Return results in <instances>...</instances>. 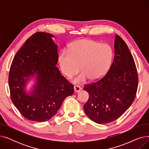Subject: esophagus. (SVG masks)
I'll use <instances>...</instances> for the list:
<instances>
[{"label":"esophagus","mask_w":149,"mask_h":149,"mask_svg":"<svg viewBox=\"0 0 149 149\" xmlns=\"http://www.w3.org/2000/svg\"><path fill=\"white\" fill-rule=\"evenodd\" d=\"M74 92L75 93H78L81 90V88L80 86H74Z\"/></svg>","instance_id":"esophagus-1"}]
</instances>
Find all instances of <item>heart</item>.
Returning <instances> with one entry per match:
<instances>
[{
  "label": "heart",
  "mask_w": 149,
  "mask_h": 149,
  "mask_svg": "<svg viewBox=\"0 0 149 149\" xmlns=\"http://www.w3.org/2000/svg\"><path fill=\"white\" fill-rule=\"evenodd\" d=\"M112 58L110 46L84 38L70 44L68 52L61 51L58 61L62 72L68 77L76 74L81 68L83 72L72 80L79 84L89 79L92 81L100 80L110 68Z\"/></svg>",
  "instance_id": "heart-1"
}]
</instances>
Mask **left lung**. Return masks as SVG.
I'll use <instances>...</instances> for the list:
<instances>
[{
  "mask_svg": "<svg viewBox=\"0 0 149 149\" xmlns=\"http://www.w3.org/2000/svg\"><path fill=\"white\" fill-rule=\"evenodd\" d=\"M113 61L100 80L84 86L89 98L84 106L86 115L100 124L111 123L126 112L134 101L138 77L129 49L118 35L115 37Z\"/></svg>",
  "mask_w": 149,
  "mask_h": 149,
  "instance_id": "8db88e82",
  "label": "left lung"
}]
</instances>
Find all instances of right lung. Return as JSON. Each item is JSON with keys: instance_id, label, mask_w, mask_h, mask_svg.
I'll list each match as a JSON object with an SVG mask.
<instances>
[{"instance_id": "obj_1", "label": "right lung", "mask_w": 149, "mask_h": 149, "mask_svg": "<svg viewBox=\"0 0 149 149\" xmlns=\"http://www.w3.org/2000/svg\"><path fill=\"white\" fill-rule=\"evenodd\" d=\"M46 33L31 36L17 52L10 67L8 83L12 102L28 120L46 121L56 114L63 101L74 93L73 85L56 66L57 45ZM33 81L27 91V84Z\"/></svg>"}]
</instances>
